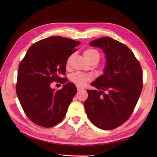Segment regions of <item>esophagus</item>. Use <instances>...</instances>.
<instances>
[{"instance_id": "obj_1", "label": "esophagus", "mask_w": 157, "mask_h": 157, "mask_svg": "<svg viewBox=\"0 0 157 157\" xmlns=\"http://www.w3.org/2000/svg\"><path fill=\"white\" fill-rule=\"evenodd\" d=\"M77 90H78V92H80V91H81V90H83V88H81L80 86H77Z\"/></svg>"}]
</instances>
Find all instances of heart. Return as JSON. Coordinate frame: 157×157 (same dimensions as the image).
<instances>
[{"instance_id":"obj_1","label":"heart","mask_w":157,"mask_h":157,"mask_svg":"<svg viewBox=\"0 0 157 157\" xmlns=\"http://www.w3.org/2000/svg\"><path fill=\"white\" fill-rule=\"evenodd\" d=\"M84 56L85 59L89 62H94L96 63H98V62L100 60V54L97 50L94 49H88L86 51H85ZM73 55H71L67 60L66 62V65L67 66H69L70 65L71 61L72 60ZM70 80L73 83L76 85L77 86H82L85 85L88 82L92 80V76L88 74H85L81 72H74L71 74L69 76Z\"/></svg>"}]
</instances>
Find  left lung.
I'll list each match as a JSON object with an SVG mask.
<instances>
[{
	"label": "left lung",
	"mask_w": 157,
	"mask_h": 157,
	"mask_svg": "<svg viewBox=\"0 0 157 157\" xmlns=\"http://www.w3.org/2000/svg\"><path fill=\"white\" fill-rule=\"evenodd\" d=\"M90 45L102 49L106 56L104 74L87 90L85 109L97 127L112 130L124 123L132 114L143 88V71L133 52L124 44L109 37Z\"/></svg>",
	"instance_id": "8db88e82"
}]
</instances>
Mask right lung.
I'll use <instances>...</instances> for the list:
<instances>
[{"label":"right lung","instance_id":"right-lung-1","mask_svg":"<svg viewBox=\"0 0 157 157\" xmlns=\"http://www.w3.org/2000/svg\"><path fill=\"white\" fill-rule=\"evenodd\" d=\"M80 42L61 36L41 39L33 44L19 65L16 94L27 117L35 124L52 127L65 117L77 92L72 83L60 90L51 88L54 81L64 84L66 62Z\"/></svg>","mask_w":157,"mask_h":157}]
</instances>
